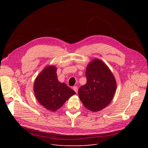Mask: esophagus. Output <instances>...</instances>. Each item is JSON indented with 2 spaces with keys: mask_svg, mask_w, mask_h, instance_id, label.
<instances>
[{
  "mask_svg": "<svg viewBox=\"0 0 148 148\" xmlns=\"http://www.w3.org/2000/svg\"><path fill=\"white\" fill-rule=\"evenodd\" d=\"M73 90L75 92V93H77V92H78V88H77V86H74Z\"/></svg>",
  "mask_w": 148,
  "mask_h": 148,
  "instance_id": "obj_1",
  "label": "esophagus"
}]
</instances>
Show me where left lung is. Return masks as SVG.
<instances>
[{
  "label": "left lung",
  "mask_w": 148,
  "mask_h": 148,
  "mask_svg": "<svg viewBox=\"0 0 148 148\" xmlns=\"http://www.w3.org/2000/svg\"><path fill=\"white\" fill-rule=\"evenodd\" d=\"M87 82L79 89V96L84 106L92 112H99L109 104L116 90L115 77L107 65L97 58L86 67Z\"/></svg>",
  "instance_id": "obj_1"
}]
</instances>
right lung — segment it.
Segmentation results:
<instances>
[{
  "mask_svg": "<svg viewBox=\"0 0 148 148\" xmlns=\"http://www.w3.org/2000/svg\"><path fill=\"white\" fill-rule=\"evenodd\" d=\"M57 68L46 66L35 79L34 91L38 103L52 112L60 108L75 92L58 80Z\"/></svg>",
  "mask_w": 148,
  "mask_h": 148,
  "instance_id": "obj_1",
  "label": "right lung"
}]
</instances>
